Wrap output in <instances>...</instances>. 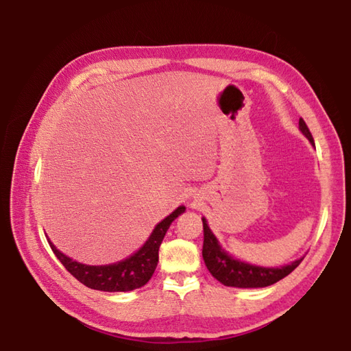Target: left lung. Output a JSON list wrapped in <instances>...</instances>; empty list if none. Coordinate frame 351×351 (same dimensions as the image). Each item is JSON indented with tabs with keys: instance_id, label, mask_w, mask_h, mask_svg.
I'll return each mask as SVG.
<instances>
[{
	"instance_id": "8db88e82",
	"label": "left lung",
	"mask_w": 351,
	"mask_h": 351,
	"mask_svg": "<svg viewBox=\"0 0 351 351\" xmlns=\"http://www.w3.org/2000/svg\"><path fill=\"white\" fill-rule=\"evenodd\" d=\"M299 126L304 136L309 138L311 143H314V138H312V134L308 128V125L302 117L299 121ZM202 221H204L202 256L205 261V265L214 278L226 287L263 288V287L273 285V283L279 282L291 271H294L303 259V258L297 259L294 263H291L289 265H285L282 268H264V267L244 264L241 261H237L232 256H229L228 253L220 247L217 243V238L213 235L211 229L208 228L206 220L202 219Z\"/></svg>"
}]
</instances>
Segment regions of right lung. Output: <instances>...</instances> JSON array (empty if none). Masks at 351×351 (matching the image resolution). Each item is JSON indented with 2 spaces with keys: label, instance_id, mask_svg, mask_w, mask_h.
<instances>
[{
  "label": "right lung",
  "instance_id": "right-lung-1",
  "mask_svg": "<svg viewBox=\"0 0 351 351\" xmlns=\"http://www.w3.org/2000/svg\"><path fill=\"white\" fill-rule=\"evenodd\" d=\"M185 206H180L167 215L161 223L156 225L152 235L149 237L146 244L141 247L136 255L121 261L117 264L111 265H84L77 261H72L60 250L56 249V245L49 241V245L58 261L64 265L73 278L80 280L83 285L98 289L108 291V293H117V291H132L136 288L143 287L149 282L158 264V250L164 240L167 229L170 228L178 215L182 214Z\"/></svg>",
  "mask_w": 351,
  "mask_h": 351
}]
</instances>
